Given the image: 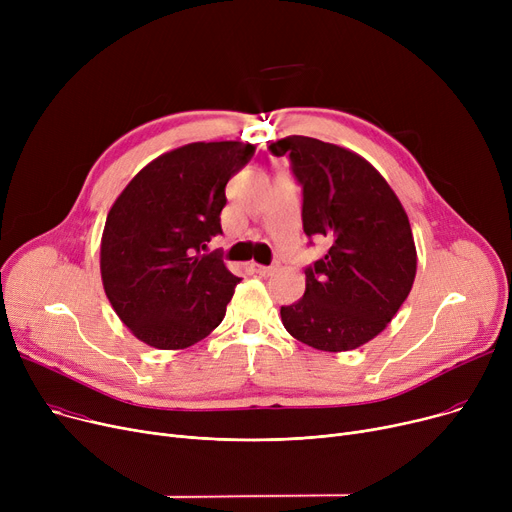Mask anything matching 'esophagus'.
<instances>
[{
    "instance_id": "esophagus-1",
    "label": "esophagus",
    "mask_w": 512,
    "mask_h": 512,
    "mask_svg": "<svg viewBox=\"0 0 512 512\" xmlns=\"http://www.w3.org/2000/svg\"><path fill=\"white\" fill-rule=\"evenodd\" d=\"M253 270H255L257 274H261V276H272V274L276 272V267H274V265H259V263H255Z\"/></svg>"
}]
</instances>
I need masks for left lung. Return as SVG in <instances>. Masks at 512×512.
<instances>
[{"label": "left lung", "mask_w": 512, "mask_h": 512, "mask_svg": "<svg viewBox=\"0 0 512 512\" xmlns=\"http://www.w3.org/2000/svg\"><path fill=\"white\" fill-rule=\"evenodd\" d=\"M288 155L303 186V230L328 253L305 270V294L280 309L286 332L317 351H353L373 340L405 303L417 274L409 215L365 157L311 137L270 145Z\"/></svg>", "instance_id": "obj_1"}]
</instances>
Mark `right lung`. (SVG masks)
Masks as SVG:
<instances>
[{"label":"right lung","mask_w":512,"mask_h":512,"mask_svg":"<svg viewBox=\"0 0 512 512\" xmlns=\"http://www.w3.org/2000/svg\"><path fill=\"white\" fill-rule=\"evenodd\" d=\"M253 155L251 143H188L149 161L114 201L101 236V282L141 342L178 351L222 324L240 278L201 251L222 234L226 184Z\"/></svg>","instance_id":"add662e5"}]
</instances>
